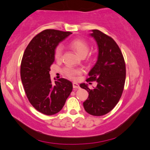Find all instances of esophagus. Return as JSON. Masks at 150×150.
Listing matches in <instances>:
<instances>
[{
	"label": "esophagus",
	"instance_id": "esophagus-1",
	"mask_svg": "<svg viewBox=\"0 0 150 150\" xmlns=\"http://www.w3.org/2000/svg\"><path fill=\"white\" fill-rule=\"evenodd\" d=\"M73 88H79V85L76 82H73Z\"/></svg>",
	"mask_w": 150,
	"mask_h": 150
}]
</instances>
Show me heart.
<instances>
[{
  "instance_id": "heart-1",
  "label": "heart",
  "mask_w": 150,
  "mask_h": 150,
  "mask_svg": "<svg viewBox=\"0 0 150 150\" xmlns=\"http://www.w3.org/2000/svg\"><path fill=\"white\" fill-rule=\"evenodd\" d=\"M70 47L77 53V54L81 57H84L88 53L90 47L88 43L83 39L76 38L71 41ZM63 53L62 46L58 45L55 49L54 56L56 59H59L62 57ZM64 73L67 77L73 78L76 75H78L81 73L80 70L73 69L71 67H67L64 69Z\"/></svg>"
}]
</instances>
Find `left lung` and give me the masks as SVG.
Returning a JSON list of instances; mask_svg holds the SVG:
<instances>
[{
    "instance_id": "left-lung-1",
    "label": "left lung",
    "mask_w": 150,
    "mask_h": 150,
    "mask_svg": "<svg viewBox=\"0 0 150 150\" xmlns=\"http://www.w3.org/2000/svg\"><path fill=\"white\" fill-rule=\"evenodd\" d=\"M90 35L97 42L99 54L86 81H96L97 85L90 89L87 84L81 83L80 87L89 94L83 105L90 115L102 116L115 107L122 95L126 75L125 64L119 46L111 37L97 29L92 30Z\"/></svg>"
}]
</instances>
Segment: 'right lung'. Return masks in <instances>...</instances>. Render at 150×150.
I'll use <instances>...</instances> for the list:
<instances>
[{
  "label": "right lung",
  "mask_w": 150,
  "mask_h": 150,
  "mask_svg": "<svg viewBox=\"0 0 150 150\" xmlns=\"http://www.w3.org/2000/svg\"><path fill=\"white\" fill-rule=\"evenodd\" d=\"M71 32L44 30L31 40L26 48L21 65L24 89L31 104L46 115L61 110L73 90V84L60 78L52 83L50 67L55 61V49Z\"/></svg>",
  "instance_id": "obj_1"
}]
</instances>
